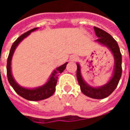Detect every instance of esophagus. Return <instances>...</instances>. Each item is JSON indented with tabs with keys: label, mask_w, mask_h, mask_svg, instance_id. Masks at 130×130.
<instances>
[{
	"label": "esophagus",
	"mask_w": 130,
	"mask_h": 130,
	"mask_svg": "<svg viewBox=\"0 0 130 130\" xmlns=\"http://www.w3.org/2000/svg\"><path fill=\"white\" fill-rule=\"evenodd\" d=\"M77 60H78V57L76 56H72L70 57V60H72V61H76Z\"/></svg>",
	"instance_id": "esophagus-1"
}]
</instances>
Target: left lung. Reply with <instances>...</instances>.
I'll use <instances>...</instances> for the list:
<instances>
[{
    "instance_id": "left-lung-1",
    "label": "left lung",
    "mask_w": 130,
    "mask_h": 130,
    "mask_svg": "<svg viewBox=\"0 0 130 130\" xmlns=\"http://www.w3.org/2000/svg\"><path fill=\"white\" fill-rule=\"evenodd\" d=\"M95 32L98 37L96 42L106 46L111 51L114 56L115 65L113 74L106 84L99 88L91 87L84 81L81 74L80 66L77 63L76 77L82 92L85 95L93 99H104L110 95L116 88L122 74V55L117 42L111 35L98 27H94Z\"/></svg>"
}]
</instances>
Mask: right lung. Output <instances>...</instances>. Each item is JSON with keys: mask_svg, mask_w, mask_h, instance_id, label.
Returning a JSON list of instances; mask_svg holds the SVG:
<instances>
[{"mask_svg": "<svg viewBox=\"0 0 130 130\" xmlns=\"http://www.w3.org/2000/svg\"><path fill=\"white\" fill-rule=\"evenodd\" d=\"M37 29V28H35L33 29L30 30L28 32L21 35L20 37H19L17 39L15 42L13 43L12 47L10 48V54L7 58V79H8L10 84L12 86L13 89L15 90V92L18 95H19L22 98H24V99L30 101L42 100L51 97L56 90V86L58 77L59 74L62 73V72L65 70L66 65L68 63V62H65V64L57 68L56 70H54V72L52 73L51 77L48 79L47 83L41 87L33 88V89H28V88L21 87L15 82V80L13 78L12 72H11V61H12L13 54L19 44L21 42L25 37H26L30 32Z\"/></svg>", "mask_w": 130, "mask_h": 130, "instance_id": "obj_1", "label": "right lung"}]
</instances>
